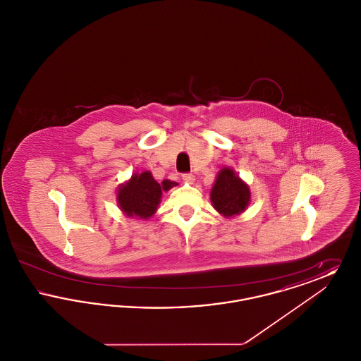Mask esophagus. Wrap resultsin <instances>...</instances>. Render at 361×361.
I'll return each instance as SVG.
<instances>
[{
    "instance_id": "1",
    "label": "esophagus",
    "mask_w": 361,
    "mask_h": 361,
    "mask_svg": "<svg viewBox=\"0 0 361 361\" xmlns=\"http://www.w3.org/2000/svg\"><path fill=\"white\" fill-rule=\"evenodd\" d=\"M183 180L187 181V183H193L195 181V176L192 173H185V174H183Z\"/></svg>"
}]
</instances>
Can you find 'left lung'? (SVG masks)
<instances>
[{"label":"left lung","mask_w":361,"mask_h":361,"mask_svg":"<svg viewBox=\"0 0 361 361\" xmlns=\"http://www.w3.org/2000/svg\"><path fill=\"white\" fill-rule=\"evenodd\" d=\"M211 202L219 214L230 218L245 211L250 202V190L234 171L224 168L211 190Z\"/></svg>","instance_id":"obj_1"}]
</instances>
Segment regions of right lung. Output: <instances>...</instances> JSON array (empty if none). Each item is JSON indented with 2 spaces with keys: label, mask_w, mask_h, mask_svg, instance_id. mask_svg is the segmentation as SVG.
<instances>
[{
  "label": "right lung",
  "mask_w": 361,
  "mask_h": 361,
  "mask_svg": "<svg viewBox=\"0 0 361 361\" xmlns=\"http://www.w3.org/2000/svg\"><path fill=\"white\" fill-rule=\"evenodd\" d=\"M174 185L177 183L171 180H164L162 184H158L150 172L134 174L118 190V202L126 215L147 219L157 211L162 192L169 190Z\"/></svg>",
  "instance_id": "1"
}]
</instances>
